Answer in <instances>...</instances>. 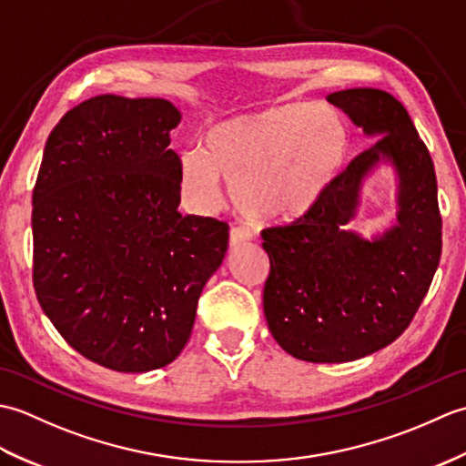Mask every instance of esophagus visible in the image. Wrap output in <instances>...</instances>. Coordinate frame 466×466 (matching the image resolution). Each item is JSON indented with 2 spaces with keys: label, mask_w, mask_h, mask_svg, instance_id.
Masks as SVG:
<instances>
[{
  "label": "esophagus",
  "mask_w": 466,
  "mask_h": 466,
  "mask_svg": "<svg viewBox=\"0 0 466 466\" xmlns=\"http://www.w3.org/2000/svg\"><path fill=\"white\" fill-rule=\"evenodd\" d=\"M248 240H250L248 232L242 230V228H234V230H230V240H228V248L236 250V248H240V246H244Z\"/></svg>",
  "instance_id": "obj_1"
}]
</instances>
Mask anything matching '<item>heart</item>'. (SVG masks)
<instances>
[{
    "label": "heart",
    "instance_id": "heart-1",
    "mask_svg": "<svg viewBox=\"0 0 466 466\" xmlns=\"http://www.w3.org/2000/svg\"><path fill=\"white\" fill-rule=\"evenodd\" d=\"M349 147V130L329 107L274 106L206 127L200 147H187L180 156V182L206 210L218 202L226 182L244 218L284 226L322 204Z\"/></svg>",
    "mask_w": 466,
    "mask_h": 466
}]
</instances>
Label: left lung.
<instances>
[{
  "instance_id": "obj_1",
  "label": "left lung",
  "mask_w": 466,
  "mask_h": 466,
  "mask_svg": "<svg viewBox=\"0 0 466 466\" xmlns=\"http://www.w3.org/2000/svg\"><path fill=\"white\" fill-rule=\"evenodd\" d=\"M374 144L336 177L322 204L290 226L268 228L264 316L282 349L306 362H350L407 330L439 268L437 176L404 106L384 90L326 96ZM380 165L398 184V214L369 239L348 224L363 182Z\"/></svg>"
}]
</instances>
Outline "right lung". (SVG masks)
Masks as SVG:
<instances>
[{"instance_id": "1", "label": "right lung", "mask_w": 466, "mask_h": 466, "mask_svg": "<svg viewBox=\"0 0 466 466\" xmlns=\"http://www.w3.org/2000/svg\"><path fill=\"white\" fill-rule=\"evenodd\" d=\"M182 114L162 97L104 94L49 134L34 187V289L56 330L117 372L170 364L228 250V226L182 216Z\"/></svg>"}]
</instances>
